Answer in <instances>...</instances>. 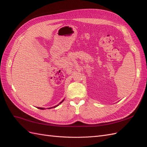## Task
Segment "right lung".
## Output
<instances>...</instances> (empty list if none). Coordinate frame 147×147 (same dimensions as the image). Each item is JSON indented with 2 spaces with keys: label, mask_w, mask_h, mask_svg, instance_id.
Here are the masks:
<instances>
[{
  "label": "right lung",
  "mask_w": 147,
  "mask_h": 147,
  "mask_svg": "<svg viewBox=\"0 0 147 147\" xmlns=\"http://www.w3.org/2000/svg\"><path fill=\"white\" fill-rule=\"evenodd\" d=\"M64 99H64L63 100H62L61 102H60V103L59 104H57V105H55V106H54V107H50V108H48V109H52V108H55V107H57V106H58L60 104H61L62 103V102H63L64 100ZM38 109H41V110H45V108H43V107H38Z\"/></svg>",
  "instance_id": "right-lung-1"
}]
</instances>
